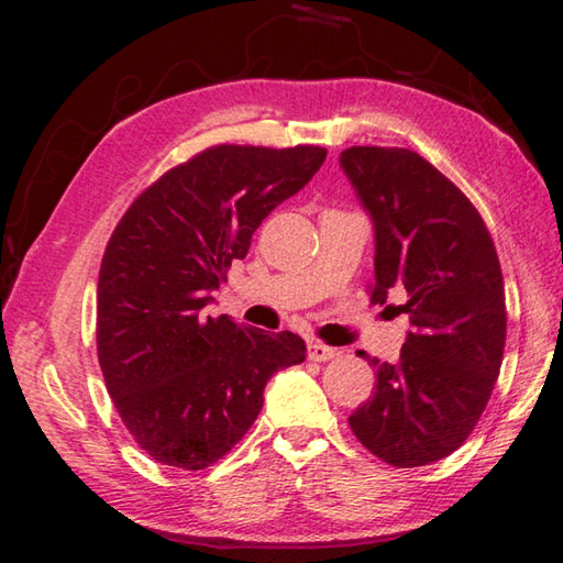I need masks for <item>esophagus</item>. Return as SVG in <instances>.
<instances>
[{
	"label": "esophagus",
	"mask_w": 563,
	"mask_h": 563,
	"mask_svg": "<svg viewBox=\"0 0 563 563\" xmlns=\"http://www.w3.org/2000/svg\"><path fill=\"white\" fill-rule=\"evenodd\" d=\"M338 355H340V352L335 347L322 345V342H310V345H308V357L316 360V362H328V360L338 357Z\"/></svg>",
	"instance_id": "34e87169"
}]
</instances>
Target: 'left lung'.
<instances>
[{"mask_svg":"<svg viewBox=\"0 0 563 563\" xmlns=\"http://www.w3.org/2000/svg\"><path fill=\"white\" fill-rule=\"evenodd\" d=\"M340 166L375 225L369 300L397 292L412 330L375 393L350 415L369 452L424 466L462 446L487 407L507 342L504 278L482 216L450 178L409 148L352 146Z\"/></svg>","mask_w":563,"mask_h":563,"instance_id":"obj_1","label":"left lung"}]
</instances>
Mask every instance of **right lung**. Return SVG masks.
Segmentation results:
<instances>
[{
  "mask_svg": "<svg viewBox=\"0 0 563 563\" xmlns=\"http://www.w3.org/2000/svg\"><path fill=\"white\" fill-rule=\"evenodd\" d=\"M320 146L221 144L166 170L111 233L99 271L97 352L141 450L206 470L243 440L278 369L300 365L292 332L206 316L275 206L318 174Z\"/></svg>",
  "mask_w": 563,
  "mask_h": 563,
  "instance_id": "right-lung-1",
  "label": "right lung"
}]
</instances>
